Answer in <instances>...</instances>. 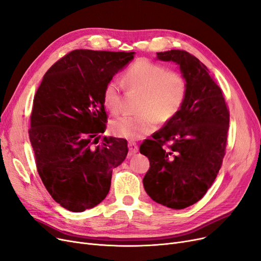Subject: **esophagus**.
<instances>
[{
  "mask_svg": "<svg viewBox=\"0 0 261 261\" xmlns=\"http://www.w3.org/2000/svg\"><path fill=\"white\" fill-rule=\"evenodd\" d=\"M128 146H129V154L130 155H133V154H135L137 153L138 151H139V146L135 144V143H132V142H130L129 144H128Z\"/></svg>",
  "mask_w": 261,
  "mask_h": 261,
  "instance_id": "obj_1",
  "label": "esophagus"
}]
</instances>
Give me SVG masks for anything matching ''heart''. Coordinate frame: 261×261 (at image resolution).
I'll list each match as a JSON object with an SVG mask.
<instances>
[{
	"mask_svg": "<svg viewBox=\"0 0 261 261\" xmlns=\"http://www.w3.org/2000/svg\"><path fill=\"white\" fill-rule=\"evenodd\" d=\"M123 83L129 89L143 94L137 116H121L111 123V131L119 138L141 140L154 132L158 120H171L182 106L187 83L185 77L175 71H166L161 65L140 60L131 65L124 73ZM103 105L112 113L122 111L121 84L116 79L109 81L103 90Z\"/></svg>",
	"mask_w": 261,
	"mask_h": 261,
	"instance_id": "b5f03b06",
	"label": "heart"
}]
</instances>
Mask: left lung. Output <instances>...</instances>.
Returning a JSON list of instances; mask_svg holds the SVG:
<instances>
[{"mask_svg":"<svg viewBox=\"0 0 261 261\" xmlns=\"http://www.w3.org/2000/svg\"><path fill=\"white\" fill-rule=\"evenodd\" d=\"M156 60L178 65L187 94L177 114L140 147L150 162L143 185L152 200L180 210L197 202L217 178L225 154L229 112L221 88L195 56L171 50L156 53ZM165 142L168 149L163 147Z\"/></svg>","mask_w":261,"mask_h":261,"instance_id":"1","label":"left lung"}]
</instances>
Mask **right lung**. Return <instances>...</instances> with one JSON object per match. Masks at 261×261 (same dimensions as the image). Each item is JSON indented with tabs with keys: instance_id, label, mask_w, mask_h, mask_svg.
Wrapping results in <instances>:
<instances>
[{
	"instance_id": "add662e5",
	"label": "right lung",
	"mask_w": 261,
	"mask_h": 261,
	"mask_svg": "<svg viewBox=\"0 0 261 261\" xmlns=\"http://www.w3.org/2000/svg\"><path fill=\"white\" fill-rule=\"evenodd\" d=\"M133 55L71 51L50 68L37 89L30 141L42 184L67 210L83 212L102 201L113 169L128 154L123 139L105 137L94 144L107 128L105 87Z\"/></svg>"
}]
</instances>
